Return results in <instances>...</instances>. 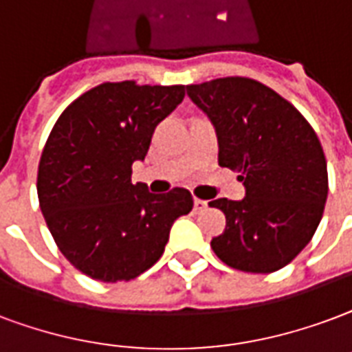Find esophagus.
Segmentation results:
<instances>
[{"label": "esophagus", "instance_id": "34e87169", "mask_svg": "<svg viewBox=\"0 0 352 352\" xmlns=\"http://www.w3.org/2000/svg\"><path fill=\"white\" fill-rule=\"evenodd\" d=\"M207 209V201H205V199H194V210H196V212H201V210H205Z\"/></svg>", "mask_w": 352, "mask_h": 352}]
</instances>
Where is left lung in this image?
I'll return each mask as SVG.
<instances>
[{
  "instance_id": "8db88e82",
  "label": "left lung",
  "mask_w": 352,
  "mask_h": 352,
  "mask_svg": "<svg viewBox=\"0 0 352 352\" xmlns=\"http://www.w3.org/2000/svg\"><path fill=\"white\" fill-rule=\"evenodd\" d=\"M218 136V164L239 171L241 201L220 197L226 229L210 246L228 267L269 274L311 241L329 196L321 142L295 106L257 80L216 78L186 85Z\"/></svg>"
}]
</instances>
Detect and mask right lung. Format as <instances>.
Listing matches in <instances>:
<instances>
[{
    "label": "right lung",
    "mask_w": 352,
    "mask_h": 352,
    "mask_svg": "<svg viewBox=\"0 0 352 352\" xmlns=\"http://www.w3.org/2000/svg\"><path fill=\"white\" fill-rule=\"evenodd\" d=\"M184 98V85H96L59 116L38 162L46 226L72 267L96 282L134 280L164 254L169 229L188 214V190L151 194L132 184L156 124Z\"/></svg>",
    "instance_id": "obj_1"
}]
</instances>
